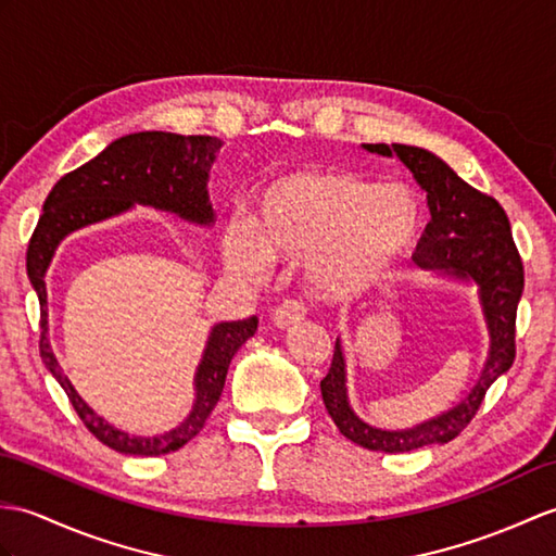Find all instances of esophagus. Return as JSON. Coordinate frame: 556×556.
I'll return each mask as SVG.
<instances>
[{
	"label": "esophagus",
	"mask_w": 556,
	"mask_h": 556,
	"mask_svg": "<svg viewBox=\"0 0 556 556\" xmlns=\"http://www.w3.org/2000/svg\"><path fill=\"white\" fill-rule=\"evenodd\" d=\"M305 315H307V309H305L301 303L287 301V303L279 305V307L275 309V313H273V321H275L277 329H291V327H295V325H301V321L305 319Z\"/></svg>",
	"instance_id": "esophagus-1"
}]
</instances>
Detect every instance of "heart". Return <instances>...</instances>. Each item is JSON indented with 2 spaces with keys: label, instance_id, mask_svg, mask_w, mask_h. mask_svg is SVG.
Segmentation results:
<instances>
[{
  "label": "heart",
  "instance_id": "b5f03b06",
  "mask_svg": "<svg viewBox=\"0 0 556 556\" xmlns=\"http://www.w3.org/2000/svg\"><path fill=\"white\" fill-rule=\"evenodd\" d=\"M417 193L355 175L301 167L277 175L257 199L251 223L231 219L223 235L229 269L261 279L269 261H303L309 293L343 301L371 289L415 247Z\"/></svg>",
  "mask_w": 556,
  "mask_h": 556
}]
</instances>
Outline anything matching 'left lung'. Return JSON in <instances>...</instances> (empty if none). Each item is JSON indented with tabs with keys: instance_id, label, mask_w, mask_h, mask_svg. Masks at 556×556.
Returning <instances> with one entry per match:
<instances>
[{
	"instance_id": "obj_1",
	"label": "left lung",
	"mask_w": 556,
	"mask_h": 556,
	"mask_svg": "<svg viewBox=\"0 0 556 556\" xmlns=\"http://www.w3.org/2000/svg\"><path fill=\"white\" fill-rule=\"evenodd\" d=\"M365 151L400 159L415 175L429 201L431 223L417 243L415 263L433 275L473 283L488 329V357L479 381L455 407L409 429H379L355 415L348 397V363L341 339L331 369L321 379V400L333 424L348 441L374 453H409L417 447L443 445L467 426L481 407L485 391L514 363L516 307L523 293V265L514 247L509 217L502 205L471 185L435 153L407 144H363Z\"/></svg>"
}]
</instances>
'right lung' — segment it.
<instances>
[{
	"instance_id": "add662e5",
	"label": "right lung",
	"mask_w": 556,
	"mask_h": 556,
	"mask_svg": "<svg viewBox=\"0 0 556 556\" xmlns=\"http://www.w3.org/2000/svg\"><path fill=\"white\" fill-rule=\"evenodd\" d=\"M223 147L225 141L217 137H185L159 130L115 139L99 156L59 179L54 189L49 191L40 223L33 231L25 267H28V279L37 299H40L42 363L51 371V377L61 383V389L66 391L77 417L83 419L94 438L115 453L159 457L175 453L189 443L203 429L205 419L211 417L219 395H223L231 357L255 333L257 317L219 321L211 329L201 363L193 374L197 397H193L191 412L182 424L161 435H135L115 429L111 421L99 417L63 374L49 343L47 269L54 261L61 241L73 231L123 215L132 205H149V208L173 213L199 227H211L213 205L208 199V173Z\"/></svg>"
}]
</instances>
